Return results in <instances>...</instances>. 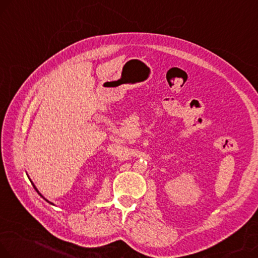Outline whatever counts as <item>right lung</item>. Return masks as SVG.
I'll return each instance as SVG.
<instances>
[{
	"label": "right lung",
	"mask_w": 258,
	"mask_h": 258,
	"mask_svg": "<svg viewBox=\"0 0 258 258\" xmlns=\"http://www.w3.org/2000/svg\"><path fill=\"white\" fill-rule=\"evenodd\" d=\"M32 184H33V183H32ZM33 186H34V189H36V190H37V192H38V194H39V195H40L41 197H44L43 195H41V194H40L39 191H38V189H37V187H36V185H34V184H33ZM44 199H45V197H44ZM45 200H46V199H45ZM46 201H47V200H46ZM47 202H49V201H47ZM49 203H51V202H49ZM51 205H52V203H51Z\"/></svg>",
	"instance_id": "obj_1"
}]
</instances>
